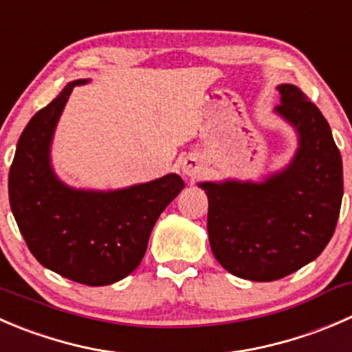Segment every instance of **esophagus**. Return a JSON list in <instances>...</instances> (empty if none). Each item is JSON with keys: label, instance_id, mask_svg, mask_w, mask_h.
<instances>
[{"label": "esophagus", "instance_id": "obj_1", "mask_svg": "<svg viewBox=\"0 0 352 352\" xmlns=\"http://www.w3.org/2000/svg\"><path fill=\"white\" fill-rule=\"evenodd\" d=\"M180 166H182L184 175L189 177L190 180L199 179V177L204 173V163H203V160H201L199 156H196V155H187V156H184L182 163H180Z\"/></svg>", "mask_w": 352, "mask_h": 352}]
</instances>
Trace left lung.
Wrapping results in <instances>:
<instances>
[{
  "label": "left lung",
  "instance_id": "left-lung-1",
  "mask_svg": "<svg viewBox=\"0 0 352 352\" xmlns=\"http://www.w3.org/2000/svg\"><path fill=\"white\" fill-rule=\"evenodd\" d=\"M275 115L298 135L284 168L252 180H206L208 237L214 258L235 277L272 282L318 258L342 203V158L329 122L299 87L280 84Z\"/></svg>",
  "mask_w": 352,
  "mask_h": 352
}]
</instances>
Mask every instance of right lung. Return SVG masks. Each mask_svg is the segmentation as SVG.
Here are the masks:
<instances>
[{
  "label": "right lung",
  "mask_w": 352,
  "mask_h": 352,
  "mask_svg": "<svg viewBox=\"0 0 352 352\" xmlns=\"http://www.w3.org/2000/svg\"><path fill=\"white\" fill-rule=\"evenodd\" d=\"M37 111L16 142L8 175L12 213L34 258L84 285H110L135 270L160 214L184 189L177 173L124 189L67 186L51 165L58 120L75 85Z\"/></svg>",
  "instance_id": "right-lung-1"
}]
</instances>
